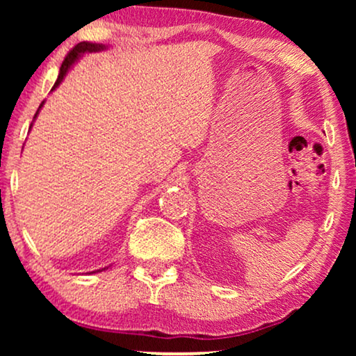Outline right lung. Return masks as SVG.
<instances>
[{"label":"right lung","instance_id":"obj_1","mask_svg":"<svg viewBox=\"0 0 356 356\" xmlns=\"http://www.w3.org/2000/svg\"><path fill=\"white\" fill-rule=\"evenodd\" d=\"M102 50H105V45H100V43H89V42H81V43H77V45L72 48V50L67 53L66 55V58H65V61H63V65H61V67H60V74H58V79H56V82H55V86H53V89L51 90H55L58 86L61 84V81L65 79V76H66V72L70 71V67L74 65V63L79 60V58L84 55V53H87V51H102ZM42 105H43V102L40 104V106H38V110L42 108ZM38 110H37V113H35V116H33V118H37V115H38ZM32 126V124H31Z\"/></svg>","mask_w":356,"mask_h":356}]
</instances>
